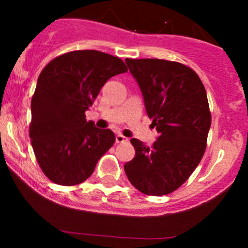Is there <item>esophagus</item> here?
Returning <instances> with one entry per match:
<instances>
[{"instance_id":"1","label":"esophagus","mask_w":248,"mask_h":248,"mask_svg":"<svg viewBox=\"0 0 248 248\" xmlns=\"http://www.w3.org/2000/svg\"><path fill=\"white\" fill-rule=\"evenodd\" d=\"M128 141V139L126 138V137H124L122 134H117L116 136V142H119V144H121V142H127Z\"/></svg>"}]
</instances>
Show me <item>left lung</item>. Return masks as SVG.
Returning <instances> with one entry per match:
<instances>
[{"mask_svg":"<svg viewBox=\"0 0 248 248\" xmlns=\"http://www.w3.org/2000/svg\"><path fill=\"white\" fill-rule=\"evenodd\" d=\"M126 63L159 136L152 146L131 139L136 156L124 171L141 193L169 194L191 176L206 149L211 126L206 91L198 74L179 62L126 59Z\"/></svg>","mask_w":248,"mask_h":248,"instance_id":"left-lung-1","label":"left lung"}]
</instances>
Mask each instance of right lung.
I'll return each instance as SVG.
<instances>
[{
	"instance_id": "1",
	"label": "right lung",
	"mask_w": 248,
	"mask_h": 248,
	"mask_svg": "<svg viewBox=\"0 0 248 248\" xmlns=\"http://www.w3.org/2000/svg\"><path fill=\"white\" fill-rule=\"evenodd\" d=\"M124 72L119 57L77 50L55 57L39 74L31 101L30 138L39 167L52 182H84L114 145L115 134L86 121L85 111L110 78Z\"/></svg>"
}]
</instances>
